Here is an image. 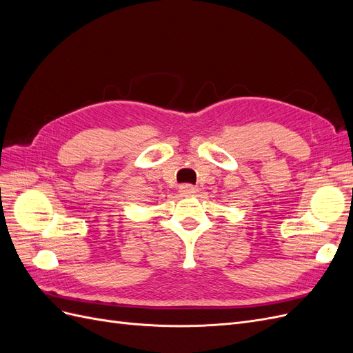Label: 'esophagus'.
<instances>
[{
	"label": "esophagus",
	"instance_id": "1",
	"mask_svg": "<svg viewBox=\"0 0 353 353\" xmlns=\"http://www.w3.org/2000/svg\"><path fill=\"white\" fill-rule=\"evenodd\" d=\"M194 193H196V187H193V185L185 184V185H181V187H179V194H181V196L190 197V196H193Z\"/></svg>",
	"mask_w": 353,
	"mask_h": 353
}]
</instances>
